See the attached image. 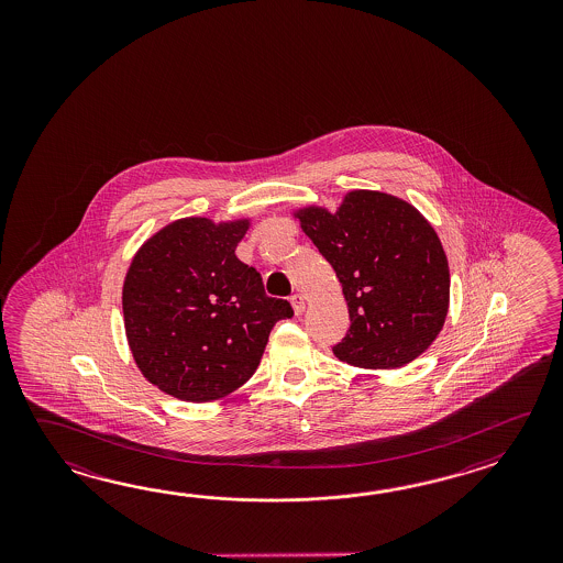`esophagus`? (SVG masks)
Masks as SVG:
<instances>
[{
	"instance_id": "obj_1",
	"label": "esophagus",
	"mask_w": 563,
	"mask_h": 563,
	"mask_svg": "<svg viewBox=\"0 0 563 563\" xmlns=\"http://www.w3.org/2000/svg\"><path fill=\"white\" fill-rule=\"evenodd\" d=\"M291 301V306H294V311H296V316H301L303 311H306V298L301 296V294H296V296H291L289 298Z\"/></svg>"
}]
</instances>
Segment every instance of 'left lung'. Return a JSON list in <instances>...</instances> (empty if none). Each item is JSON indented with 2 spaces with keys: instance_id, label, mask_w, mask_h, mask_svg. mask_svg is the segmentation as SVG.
Masks as SVG:
<instances>
[{
  "instance_id": "8db88e82",
  "label": "left lung",
  "mask_w": 563,
  "mask_h": 563,
  "mask_svg": "<svg viewBox=\"0 0 563 563\" xmlns=\"http://www.w3.org/2000/svg\"><path fill=\"white\" fill-rule=\"evenodd\" d=\"M334 267L350 311L335 358L366 371L400 368L443 330L451 298L449 262L437 231L415 205L371 189L340 207L291 211Z\"/></svg>"
}]
</instances>
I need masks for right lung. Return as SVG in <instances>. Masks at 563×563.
<instances>
[{
    "label": "right lung",
    "mask_w": 563,
    "mask_h": 563,
    "mask_svg": "<svg viewBox=\"0 0 563 563\" xmlns=\"http://www.w3.org/2000/svg\"><path fill=\"white\" fill-rule=\"evenodd\" d=\"M252 217H183L136 250L122 284L124 332L139 371L185 402H211L252 378L286 299L235 250Z\"/></svg>",
    "instance_id": "obj_1"
}]
</instances>
